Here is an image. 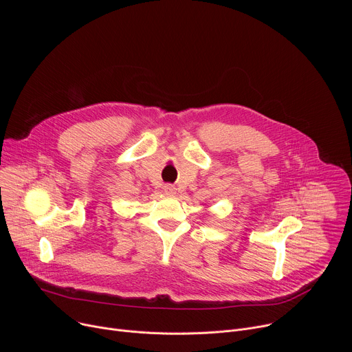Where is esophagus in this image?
Wrapping results in <instances>:
<instances>
[{"label": "esophagus", "instance_id": "1", "mask_svg": "<svg viewBox=\"0 0 352 352\" xmlns=\"http://www.w3.org/2000/svg\"><path fill=\"white\" fill-rule=\"evenodd\" d=\"M163 189H164V192H166L167 195H173V193H175V186H174V185H171V184H166V185L163 186Z\"/></svg>", "mask_w": 352, "mask_h": 352}]
</instances>
